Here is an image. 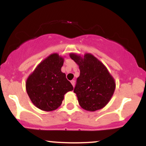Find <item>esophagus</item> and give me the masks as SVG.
Masks as SVG:
<instances>
[{
	"mask_svg": "<svg viewBox=\"0 0 146 146\" xmlns=\"http://www.w3.org/2000/svg\"><path fill=\"white\" fill-rule=\"evenodd\" d=\"M71 84L73 85V86L74 87V86H75V80H71Z\"/></svg>",
	"mask_w": 146,
	"mask_h": 146,
	"instance_id": "34e87169",
	"label": "esophagus"
}]
</instances>
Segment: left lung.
Instances as JSON below:
<instances>
[{
	"mask_svg": "<svg viewBox=\"0 0 146 146\" xmlns=\"http://www.w3.org/2000/svg\"><path fill=\"white\" fill-rule=\"evenodd\" d=\"M70 57L80 71L74 88L79 104L88 111L103 108L115 92L116 85L113 77L104 64L90 53L81 56L71 53Z\"/></svg>",
	"mask_w": 146,
	"mask_h": 146,
	"instance_id": "obj_1",
	"label": "left lung"
}]
</instances>
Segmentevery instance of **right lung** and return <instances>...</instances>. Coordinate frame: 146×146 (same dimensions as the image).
<instances>
[{"label":"right lung","mask_w":146,"mask_h":146,"mask_svg":"<svg viewBox=\"0 0 146 146\" xmlns=\"http://www.w3.org/2000/svg\"><path fill=\"white\" fill-rule=\"evenodd\" d=\"M64 58L53 53L42 61L28 77L26 90L35 106L52 111L62 104L64 96L73 90L66 74L61 71Z\"/></svg>","instance_id":"right-lung-1"}]
</instances>
